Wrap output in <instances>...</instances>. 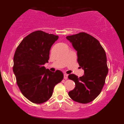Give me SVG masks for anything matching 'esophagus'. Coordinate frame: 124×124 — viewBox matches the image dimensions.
I'll return each instance as SVG.
<instances>
[{
  "mask_svg": "<svg viewBox=\"0 0 124 124\" xmlns=\"http://www.w3.org/2000/svg\"><path fill=\"white\" fill-rule=\"evenodd\" d=\"M68 75H67L66 73L64 74V76H63L64 79H68Z\"/></svg>",
  "mask_w": 124,
  "mask_h": 124,
  "instance_id": "obj_1",
  "label": "esophagus"
}]
</instances>
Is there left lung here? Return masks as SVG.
Returning a JSON list of instances; mask_svg holds the SVG:
<instances>
[{"label": "left lung", "mask_w": 124, "mask_h": 124, "mask_svg": "<svg viewBox=\"0 0 124 124\" xmlns=\"http://www.w3.org/2000/svg\"><path fill=\"white\" fill-rule=\"evenodd\" d=\"M66 38L77 51L78 62L85 72L80 78L74 74L68 76L75 83V89L68 94L78 103H89L99 96L104 85L108 71L106 52L97 39L85 32Z\"/></svg>", "instance_id": "8db88e82"}]
</instances>
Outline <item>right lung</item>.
Returning a JSON list of instances; mask_svg holds the SVG:
<instances>
[{
  "label": "right lung",
  "mask_w": 124,
  "mask_h": 124,
  "mask_svg": "<svg viewBox=\"0 0 124 124\" xmlns=\"http://www.w3.org/2000/svg\"><path fill=\"white\" fill-rule=\"evenodd\" d=\"M58 38L42 31H34L23 39L15 52L13 69L17 84L23 96L34 103L48 100L54 87L63 78L61 70L52 72L44 66Z\"/></svg>",
  "instance_id": "right-lung-1"
}]
</instances>
